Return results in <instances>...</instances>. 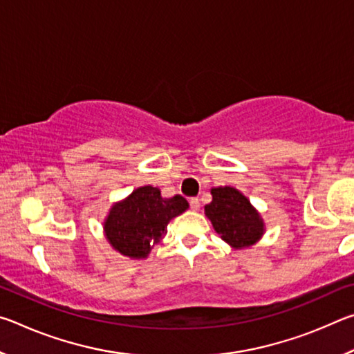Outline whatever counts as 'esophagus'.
Wrapping results in <instances>:
<instances>
[{
    "label": "esophagus",
    "mask_w": 354,
    "mask_h": 354,
    "mask_svg": "<svg viewBox=\"0 0 354 354\" xmlns=\"http://www.w3.org/2000/svg\"><path fill=\"white\" fill-rule=\"evenodd\" d=\"M190 209H192V211H198V209H200V200L198 198H192L190 200Z\"/></svg>",
    "instance_id": "esophagus-1"
}]
</instances>
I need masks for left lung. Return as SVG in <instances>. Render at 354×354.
<instances>
[{
    "instance_id": "1",
    "label": "left lung",
    "mask_w": 354,
    "mask_h": 354,
    "mask_svg": "<svg viewBox=\"0 0 354 354\" xmlns=\"http://www.w3.org/2000/svg\"><path fill=\"white\" fill-rule=\"evenodd\" d=\"M211 195L212 201L205 206V214L221 241L234 250L248 248L261 241L266 223L241 190L220 185L211 189Z\"/></svg>"
}]
</instances>
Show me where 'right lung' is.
<instances>
[{
	"label": "right lung",
	"instance_id": "right-lung-1",
	"mask_svg": "<svg viewBox=\"0 0 354 354\" xmlns=\"http://www.w3.org/2000/svg\"><path fill=\"white\" fill-rule=\"evenodd\" d=\"M187 209L181 195L164 198L158 187L142 185L111 206L103 221L106 241L129 259H147L167 234L170 220Z\"/></svg>",
	"mask_w": 354,
	"mask_h": 354
}]
</instances>
